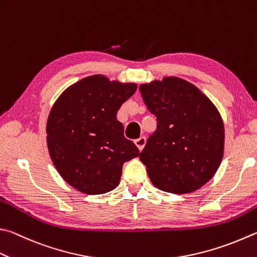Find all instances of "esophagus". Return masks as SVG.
<instances>
[{
	"label": "esophagus",
	"instance_id": "1",
	"mask_svg": "<svg viewBox=\"0 0 257 257\" xmlns=\"http://www.w3.org/2000/svg\"><path fill=\"white\" fill-rule=\"evenodd\" d=\"M135 144H136V146L138 147L139 151H143L145 144H146V138H145V137L138 138V139H136V141H135Z\"/></svg>",
	"mask_w": 257,
	"mask_h": 257
}]
</instances>
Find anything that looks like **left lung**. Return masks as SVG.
<instances>
[{"mask_svg": "<svg viewBox=\"0 0 257 257\" xmlns=\"http://www.w3.org/2000/svg\"><path fill=\"white\" fill-rule=\"evenodd\" d=\"M144 103L156 116V132L139 155L152 183L183 194L204 185L223 155L225 130L220 114L193 84L165 77L139 86Z\"/></svg>", "mask_w": 257, "mask_h": 257, "instance_id": "1", "label": "left lung"}]
</instances>
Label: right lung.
I'll list each match as a JSON object with an SVG mask.
<instances>
[{
    "mask_svg": "<svg viewBox=\"0 0 257 257\" xmlns=\"http://www.w3.org/2000/svg\"><path fill=\"white\" fill-rule=\"evenodd\" d=\"M137 90L135 83L103 75L83 78L56 101L47 121V145L60 176L86 194H102L118 186L122 165L139 155L123 136L116 112Z\"/></svg>",
    "mask_w": 257,
    "mask_h": 257,
    "instance_id": "add662e5",
    "label": "right lung"
}]
</instances>
